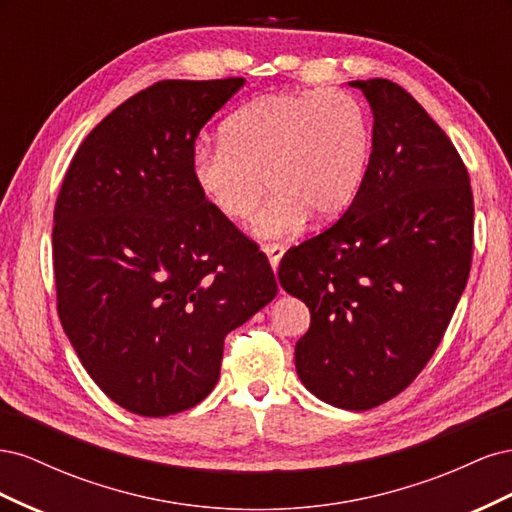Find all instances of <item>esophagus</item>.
Segmentation results:
<instances>
[{
    "label": "esophagus",
    "mask_w": 512,
    "mask_h": 512,
    "mask_svg": "<svg viewBox=\"0 0 512 512\" xmlns=\"http://www.w3.org/2000/svg\"><path fill=\"white\" fill-rule=\"evenodd\" d=\"M262 252L267 254V258H269V262H271V267H273V271H275L277 265H280L282 256L286 254V247L280 245V243H267V245H262Z\"/></svg>",
    "instance_id": "34e87169"
}]
</instances>
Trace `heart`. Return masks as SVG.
Here are the masks:
<instances>
[{
  "mask_svg": "<svg viewBox=\"0 0 512 512\" xmlns=\"http://www.w3.org/2000/svg\"><path fill=\"white\" fill-rule=\"evenodd\" d=\"M220 132V145L194 149L192 179L230 222L252 218L267 179L273 194L252 224L258 239L290 237L312 213L322 222L339 218L363 185L371 130L365 108L346 91L260 96Z\"/></svg>",
  "mask_w": 512,
  "mask_h": 512,
  "instance_id": "b5f03b06",
  "label": "heart"
}]
</instances>
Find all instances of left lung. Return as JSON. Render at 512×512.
<instances>
[{"mask_svg":"<svg viewBox=\"0 0 512 512\" xmlns=\"http://www.w3.org/2000/svg\"><path fill=\"white\" fill-rule=\"evenodd\" d=\"M367 98L371 156L354 203L282 258V288L312 314L294 348L305 389L369 410L421 374L453 318L472 262L468 170L408 91L352 81Z\"/></svg>","mask_w":512,"mask_h":512,"instance_id":"1","label":"left lung"}]
</instances>
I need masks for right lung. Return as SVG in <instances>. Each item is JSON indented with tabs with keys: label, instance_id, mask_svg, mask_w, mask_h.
<instances>
[{
	"label": "right lung",
	"instance_id": "add662e5",
	"mask_svg": "<svg viewBox=\"0 0 512 512\" xmlns=\"http://www.w3.org/2000/svg\"><path fill=\"white\" fill-rule=\"evenodd\" d=\"M245 79L160 81L70 162L53 215L57 312L117 406L168 416L218 384L224 337L277 294L267 256L200 196L198 132Z\"/></svg>",
	"mask_w": 512,
	"mask_h": 512
}]
</instances>
